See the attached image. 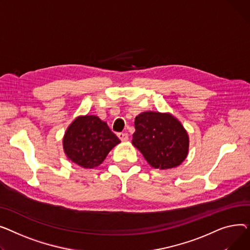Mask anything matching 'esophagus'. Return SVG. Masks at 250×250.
<instances>
[{
    "label": "esophagus",
    "mask_w": 250,
    "mask_h": 250,
    "mask_svg": "<svg viewBox=\"0 0 250 250\" xmlns=\"http://www.w3.org/2000/svg\"><path fill=\"white\" fill-rule=\"evenodd\" d=\"M118 137L121 141H127L128 140V134H126V133H119Z\"/></svg>",
    "instance_id": "1"
}]
</instances>
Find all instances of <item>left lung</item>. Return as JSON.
I'll use <instances>...</instances> for the list:
<instances>
[{
  "label": "left lung",
  "instance_id": "left-lung-1",
  "mask_svg": "<svg viewBox=\"0 0 250 250\" xmlns=\"http://www.w3.org/2000/svg\"><path fill=\"white\" fill-rule=\"evenodd\" d=\"M132 144L154 168L179 167L188 152V135L169 113L143 112L135 118Z\"/></svg>",
  "mask_w": 250,
  "mask_h": 250
}]
</instances>
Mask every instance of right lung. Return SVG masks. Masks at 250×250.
Listing matches in <instances>:
<instances>
[{
  "instance_id": "1",
  "label": "right lung",
  "mask_w": 250,
  "mask_h": 250,
  "mask_svg": "<svg viewBox=\"0 0 250 250\" xmlns=\"http://www.w3.org/2000/svg\"><path fill=\"white\" fill-rule=\"evenodd\" d=\"M62 143L72 163L83 168H94L104 161L120 140L98 116L85 115L79 116L67 127Z\"/></svg>"
}]
</instances>
